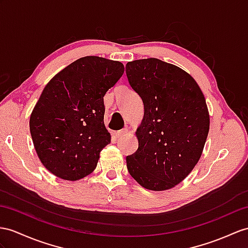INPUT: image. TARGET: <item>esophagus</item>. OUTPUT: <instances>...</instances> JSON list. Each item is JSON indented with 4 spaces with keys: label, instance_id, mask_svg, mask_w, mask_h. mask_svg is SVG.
Listing matches in <instances>:
<instances>
[{
    "label": "esophagus",
    "instance_id": "obj_1",
    "mask_svg": "<svg viewBox=\"0 0 248 248\" xmlns=\"http://www.w3.org/2000/svg\"><path fill=\"white\" fill-rule=\"evenodd\" d=\"M127 132H128V130L126 129V128H124V129H121V130L117 131L116 134H114V137H116V139L123 138V137H125L126 135H127Z\"/></svg>",
    "mask_w": 248,
    "mask_h": 248
}]
</instances>
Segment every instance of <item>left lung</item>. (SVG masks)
Masks as SVG:
<instances>
[{"mask_svg": "<svg viewBox=\"0 0 248 248\" xmlns=\"http://www.w3.org/2000/svg\"><path fill=\"white\" fill-rule=\"evenodd\" d=\"M144 116L137 128L139 147L126 156L130 176L149 190L170 189L188 176L203 153L209 131L204 94L189 74L149 58L126 64Z\"/></svg>", "mask_w": 248, "mask_h": 248, "instance_id": "obj_1", "label": "left lung"}]
</instances>
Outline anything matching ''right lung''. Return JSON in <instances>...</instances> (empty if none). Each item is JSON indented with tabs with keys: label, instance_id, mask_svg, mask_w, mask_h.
Here are the masks:
<instances>
[{
	"label": "right lung",
	"instance_id": "obj_1",
	"mask_svg": "<svg viewBox=\"0 0 248 248\" xmlns=\"http://www.w3.org/2000/svg\"><path fill=\"white\" fill-rule=\"evenodd\" d=\"M123 74L121 62L88 56L47 83L29 128L39 159L54 176L78 181L95 170L111 139L104 124V95Z\"/></svg>",
	"mask_w": 248,
	"mask_h": 248
}]
</instances>
